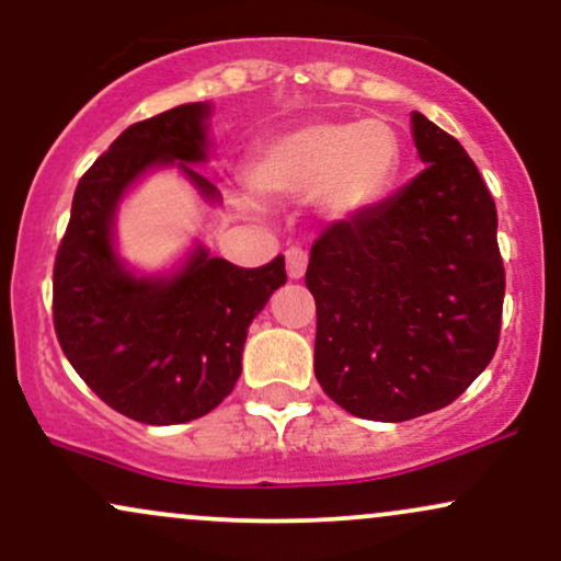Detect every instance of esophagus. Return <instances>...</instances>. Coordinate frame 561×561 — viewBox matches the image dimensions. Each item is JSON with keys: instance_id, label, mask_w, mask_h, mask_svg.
Listing matches in <instances>:
<instances>
[{"instance_id": "esophagus-1", "label": "esophagus", "mask_w": 561, "mask_h": 561, "mask_svg": "<svg viewBox=\"0 0 561 561\" xmlns=\"http://www.w3.org/2000/svg\"><path fill=\"white\" fill-rule=\"evenodd\" d=\"M285 261H287V274H289V279H302V276H306L308 253L302 251V248H298V245L287 248Z\"/></svg>"}]
</instances>
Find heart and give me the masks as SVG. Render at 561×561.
I'll return each mask as SVG.
<instances>
[{
  "instance_id": "1",
  "label": "heart",
  "mask_w": 561,
  "mask_h": 561,
  "mask_svg": "<svg viewBox=\"0 0 561 561\" xmlns=\"http://www.w3.org/2000/svg\"><path fill=\"white\" fill-rule=\"evenodd\" d=\"M400 170V140L381 119L316 123L268 144L248 180L272 195H316L334 214H355L381 198Z\"/></svg>"
}]
</instances>
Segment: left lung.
<instances>
[{"label": "left lung", "instance_id": "left-lung-1", "mask_svg": "<svg viewBox=\"0 0 561 561\" xmlns=\"http://www.w3.org/2000/svg\"><path fill=\"white\" fill-rule=\"evenodd\" d=\"M426 170L310 248L313 370L347 413L402 423L455 402L496 353V204L460 140L413 114Z\"/></svg>", "mask_w": 561, "mask_h": 561}]
</instances>
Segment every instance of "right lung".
Wrapping results in <instances>:
<instances>
[{
  "mask_svg": "<svg viewBox=\"0 0 561 561\" xmlns=\"http://www.w3.org/2000/svg\"><path fill=\"white\" fill-rule=\"evenodd\" d=\"M208 104H182L135 123L80 178L54 259L51 316L59 347L112 410L172 426L201 417L240 379L248 327L287 282L285 255L259 268L208 259L172 279H135L112 248L119 195L148 167L174 164L206 198L216 187L187 161L206 159Z\"/></svg>",
  "mask_w": 561,
  "mask_h": 561,
  "instance_id": "right-lung-1",
  "label": "right lung"
}]
</instances>
